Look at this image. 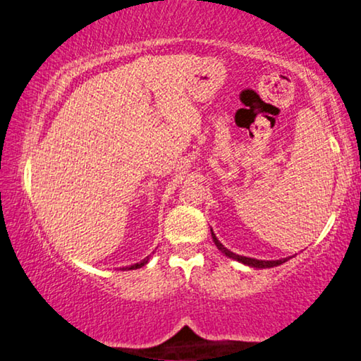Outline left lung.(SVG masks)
<instances>
[{"instance_id": "obj_1", "label": "left lung", "mask_w": 361, "mask_h": 361, "mask_svg": "<svg viewBox=\"0 0 361 361\" xmlns=\"http://www.w3.org/2000/svg\"><path fill=\"white\" fill-rule=\"evenodd\" d=\"M211 235H212V241L214 244L217 245V249L225 254L228 258H233V260H236L239 263L245 264V267H250V268H274V267H279V264L288 262V258H281V260H257V258H249V257H243V255H238L235 252H231L225 247V245L219 241L217 236L214 235V231L211 230Z\"/></svg>"}]
</instances>
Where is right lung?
Masks as SVG:
<instances>
[{
	"label": "right lung",
	"mask_w": 361,
	"mask_h": 361,
	"mask_svg": "<svg viewBox=\"0 0 361 361\" xmlns=\"http://www.w3.org/2000/svg\"><path fill=\"white\" fill-rule=\"evenodd\" d=\"M149 258H150V257H145L142 262H139V263H135V264H131V267H126V268H120V269H128V271H130V269H137V268H142V267H144V264L149 262Z\"/></svg>",
	"instance_id": "1"
}]
</instances>
